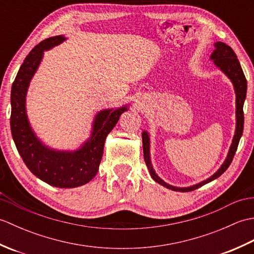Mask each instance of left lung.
<instances>
[{"label": "left lung", "mask_w": 254, "mask_h": 254, "mask_svg": "<svg viewBox=\"0 0 254 254\" xmlns=\"http://www.w3.org/2000/svg\"><path fill=\"white\" fill-rule=\"evenodd\" d=\"M214 46H215V50L213 51L212 56H210V59L214 60L215 65L222 69V71L226 75H227V76L230 78V80L234 84V88H235V93H236V119H237L235 136L233 138V143H231V146L229 148L227 158H226V160L224 161L222 167H220V168L216 172H215L212 177H209L208 179H206L203 182L197 183V185H195V186L188 187V188H176V187H172V186L168 185V183H166L165 181L161 180L160 178L156 175V172L154 171L152 163H150V157H149V137H148L147 132L144 131L142 133L143 153H144L145 163H146V166L149 170V174L156 182H158L159 185L170 189V190L179 191V192L193 191V190H196L197 188L215 180L219 176H222L224 172L227 170L228 167L230 166L231 161H233L234 156L236 154V150H237V148H238V144L240 141V137L242 135V132H244V123H245L244 104H245V99H246V95H247L246 76L244 74V71H242V68H241L239 60L237 59L236 53L229 46H227L226 44H224V42H220V41L216 42Z\"/></svg>", "instance_id": "left-lung-1"}]
</instances>
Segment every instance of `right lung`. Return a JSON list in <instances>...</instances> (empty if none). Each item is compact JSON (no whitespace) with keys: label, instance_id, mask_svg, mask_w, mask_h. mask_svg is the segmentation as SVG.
Here are the masks:
<instances>
[{"label":"right lung","instance_id":"obj_1","mask_svg":"<svg viewBox=\"0 0 254 254\" xmlns=\"http://www.w3.org/2000/svg\"><path fill=\"white\" fill-rule=\"evenodd\" d=\"M63 36L48 38L26 57L16 75L10 91V131L19 155L32 174L57 188H76L89 182L99 169L105 141L127 107L100 111L96 116L91 136L75 152H59L45 146L35 135L26 115V94L44 51L60 45Z\"/></svg>","mask_w":254,"mask_h":254}]
</instances>
